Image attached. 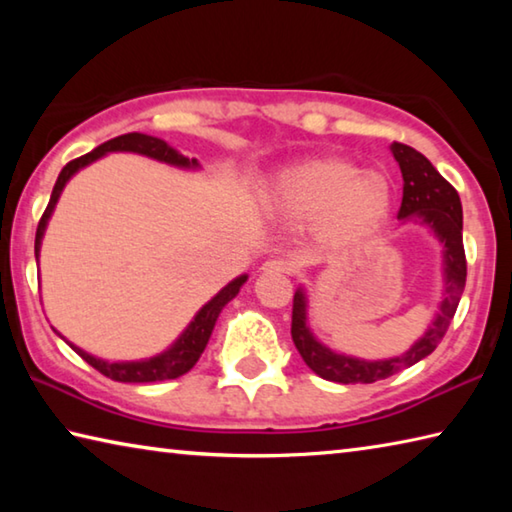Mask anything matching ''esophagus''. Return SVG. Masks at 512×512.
<instances>
[{"label":"esophagus","mask_w":512,"mask_h":512,"mask_svg":"<svg viewBox=\"0 0 512 512\" xmlns=\"http://www.w3.org/2000/svg\"><path fill=\"white\" fill-rule=\"evenodd\" d=\"M262 271L264 273H289V264L284 262V259H266L262 264Z\"/></svg>","instance_id":"esophagus-1"}]
</instances>
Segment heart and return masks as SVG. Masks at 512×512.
Listing matches in <instances>:
<instances>
[{
	"mask_svg": "<svg viewBox=\"0 0 512 512\" xmlns=\"http://www.w3.org/2000/svg\"><path fill=\"white\" fill-rule=\"evenodd\" d=\"M262 201L284 221H311L323 237L352 239L386 221L393 189L379 171H359L343 160H307L268 178Z\"/></svg>",
	"mask_w": 512,
	"mask_h": 512,
	"instance_id": "1",
	"label": "heart"
}]
</instances>
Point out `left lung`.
<instances>
[{
	"mask_svg": "<svg viewBox=\"0 0 512 512\" xmlns=\"http://www.w3.org/2000/svg\"><path fill=\"white\" fill-rule=\"evenodd\" d=\"M391 153L395 162L400 164L404 180L402 207L397 216L402 221L427 225L431 235L443 246V300H440L438 314L431 320L427 332L409 350L400 357L368 361L336 352L316 339L307 323V291L305 287H298L296 296H293L291 318L293 343H296L300 357L305 359L307 366L327 381L372 384V381L391 377L395 372L411 368L413 363L429 357L436 350V345L443 341L465 289L467 264L463 250V207L458 192L422 153L411 149V146L393 142Z\"/></svg>",
	"mask_w": 512,
	"mask_h": 512,
	"instance_id": "1",
	"label": "left lung"
}]
</instances>
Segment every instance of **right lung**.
<instances>
[{
  "label": "right lung",
  "mask_w": 512,
  "mask_h": 512,
  "mask_svg": "<svg viewBox=\"0 0 512 512\" xmlns=\"http://www.w3.org/2000/svg\"><path fill=\"white\" fill-rule=\"evenodd\" d=\"M117 151H124V153H137V155H146V158L151 160H158L164 164H171V167H178V169H201V164H198L196 158H187L180 151L173 149L160 137H153V135H144V133H126V135H119L115 140H108L103 142L97 149L81 155V158H76L72 162H67L63 171L58 173V180L54 185V192H51L49 198V205L45 214H42V219L38 223V232H36V262L40 257V246H42V237H45V230H47V223L51 219V214H54V207L58 203L60 194H63L65 185L69 183V178L74 176V173H79L83 167H88V164L97 162L99 158L108 153H117ZM248 280V275H239L235 280L225 284V287L216 293V296L205 302V305L196 311V316L192 318V323H189L183 334L178 336L176 341H173L167 350L155 354V357L149 359H140V361H106V359H99L94 357V354L85 352L81 348H76L74 343H69L65 336H60L56 329L54 332L60 336V339H65L72 348L81 354V357L90 363L92 368H97L101 375H106L115 381H124V384H146V381H164V379H176L180 375H185V372L192 370L196 366V361L201 359V354L205 350L207 341H210L212 336V329L216 325V318H219L221 309L228 305V302L237 296L239 289L244 287Z\"/></svg>",
  "instance_id": "obj_1"
}]
</instances>
